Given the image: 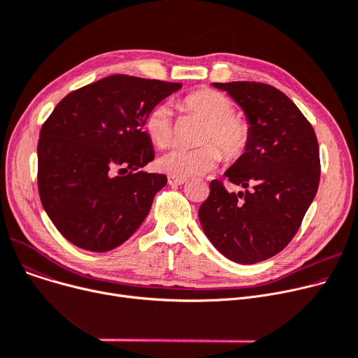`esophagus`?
I'll list each match as a JSON object with an SVG mask.
<instances>
[{
	"label": "esophagus",
	"instance_id": "34e87169",
	"mask_svg": "<svg viewBox=\"0 0 358 358\" xmlns=\"http://www.w3.org/2000/svg\"><path fill=\"white\" fill-rule=\"evenodd\" d=\"M185 178H180V177H174V176H168V184L171 187H177V185H182L185 184Z\"/></svg>",
	"mask_w": 358,
	"mask_h": 358
}]
</instances>
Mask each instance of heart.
Instances as JSON below:
<instances>
[{
    "instance_id": "heart-1",
    "label": "heart",
    "mask_w": 358,
    "mask_h": 358,
    "mask_svg": "<svg viewBox=\"0 0 358 358\" xmlns=\"http://www.w3.org/2000/svg\"><path fill=\"white\" fill-rule=\"evenodd\" d=\"M178 107L187 115L204 120L197 139L200 146L176 148L165 154L158 159L161 171L180 178L199 177L213 171L222 157L224 161L235 162L247 154L252 139L251 123L241 113L234 111L231 99L224 94L200 88L184 96ZM143 127L155 146L168 148L174 143V117L166 104L150 108Z\"/></svg>"
}]
</instances>
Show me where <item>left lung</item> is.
<instances>
[{
  "label": "left lung",
  "mask_w": 358,
  "mask_h": 358,
  "mask_svg": "<svg viewBox=\"0 0 358 358\" xmlns=\"http://www.w3.org/2000/svg\"><path fill=\"white\" fill-rule=\"evenodd\" d=\"M212 85L243 110L252 139L247 154L224 173L245 192L229 193L213 180L199 219L220 254L255 264L285 250L299 231L321 177L319 145L312 124L280 90L254 81Z\"/></svg>",
  "instance_id": "obj_1"
}]
</instances>
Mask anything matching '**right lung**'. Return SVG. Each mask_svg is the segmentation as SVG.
<instances>
[{
	"instance_id": "right-lung-1",
	"label": "right lung",
	"mask_w": 358,
	"mask_h": 358,
	"mask_svg": "<svg viewBox=\"0 0 358 358\" xmlns=\"http://www.w3.org/2000/svg\"><path fill=\"white\" fill-rule=\"evenodd\" d=\"M181 88L116 73L69 92L41 129L37 185L64 238L87 251L115 250L136 232L166 184L142 171L155 158L148 111Z\"/></svg>"
}]
</instances>
